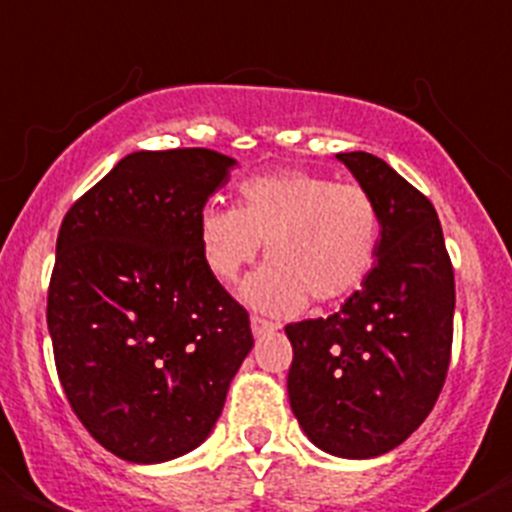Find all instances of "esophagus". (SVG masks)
<instances>
[{
    "mask_svg": "<svg viewBox=\"0 0 512 512\" xmlns=\"http://www.w3.org/2000/svg\"><path fill=\"white\" fill-rule=\"evenodd\" d=\"M274 329H277V323L266 321V318H259V316H253V318H251V331H253V336L269 334V331H274Z\"/></svg>",
    "mask_w": 512,
    "mask_h": 512,
    "instance_id": "1",
    "label": "esophagus"
}]
</instances>
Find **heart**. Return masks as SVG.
Here are the masks:
<instances>
[{
	"label": "heart",
	"instance_id": "1",
	"mask_svg": "<svg viewBox=\"0 0 512 512\" xmlns=\"http://www.w3.org/2000/svg\"><path fill=\"white\" fill-rule=\"evenodd\" d=\"M196 243L214 279L235 282L264 243L269 264L243 290L253 308L295 313L360 290L381 246V212L357 183L305 170L253 176L238 204L207 202L196 214Z\"/></svg>",
	"mask_w": 512,
	"mask_h": 512
}]
</instances>
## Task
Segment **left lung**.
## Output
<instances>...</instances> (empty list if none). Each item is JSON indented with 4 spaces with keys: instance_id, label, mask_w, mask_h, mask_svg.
I'll list each match as a JSON object with an SVG mask.
<instances>
[{
    "instance_id": "obj_1",
    "label": "left lung",
    "mask_w": 512,
    "mask_h": 512,
    "mask_svg": "<svg viewBox=\"0 0 512 512\" xmlns=\"http://www.w3.org/2000/svg\"><path fill=\"white\" fill-rule=\"evenodd\" d=\"M381 212L373 272L329 318L287 323L292 414L321 451L375 458L427 419L448 375L456 282L438 212L370 152H342Z\"/></svg>"
}]
</instances>
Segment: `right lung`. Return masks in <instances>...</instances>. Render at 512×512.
Listing matches in <instances>:
<instances>
[{
	"instance_id": "1",
	"label": "right lung",
	"mask_w": 512,
	"mask_h": 512,
	"mask_svg": "<svg viewBox=\"0 0 512 512\" xmlns=\"http://www.w3.org/2000/svg\"><path fill=\"white\" fill-rule=\"evenodd\" d=\"M233 165L202 147L131 152L61 222L46 308L56 373L87 432L131 464L202 445L253 347L246 308L196 243V214Z\"/></svg>"
}]
</instances>
